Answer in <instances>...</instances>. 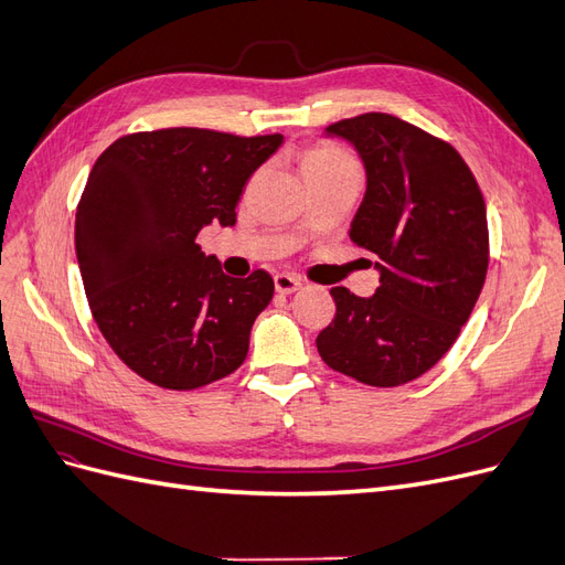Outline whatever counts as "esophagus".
<instances>
[{"instance_id":"34e87169","label":"esophagus","mask_w":565,"mask_h":565,"mask_svg":"<svg viewBox=\"0 0 565 565\" xmlns=\"http://www.w3.org/2000/svg\"><path fill=\"white\" fill-rule=\"evenodd\" d=\"M273 282H276V292L278 295H292V292H297V289L301 287L299 278L289 276V273H278V276L273 278Z\"/></svg>"}]
</instances>
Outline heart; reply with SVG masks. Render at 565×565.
Here are the masks:
<instances>
[{
	"label": "heart",
	"mask_w": 565,
	"mask_h": 565,
	"mask_svg": "<svg viewBox=\"0 0 565 565\" xmlns=\"http://www.w3.org/2000/svg\"><path fill=\"white\" fill-rule=\"evenodd\" d=\"M339 169H355V162L347 156L341 148L320 143L306 152L301 160V172L306 174H328V172H339Z\"/></svg>",
	"instance_id": "1"
}]
</instances>
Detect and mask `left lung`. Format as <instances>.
I'll use <instances>...</instances> for the list:
<instances>
[{"instance_id":"obj_1","label":"left lung","mask_w":565,"mask_h":565,"mask_svg":"<svg viewBox=\"0 0 565 565\" xmlns=\"http://www.w3.org/2000/svg\"><path fill=\"white\" fill-rule=\"evenodd\" d=\"M324 134L349 141L365 167L349 235L374 254L380 287L372 297L330 289L337 313L318 353L347 377L401 386L448 353L481 295L486 202L459 152L401 117L365 113Z\"/></svg>"}]
</instances>
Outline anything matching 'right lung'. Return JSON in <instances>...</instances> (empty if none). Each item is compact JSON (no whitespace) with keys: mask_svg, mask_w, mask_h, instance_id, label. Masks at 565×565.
<instances>
[{"mask_svg":"<svg viewBox=\"0 0 565 565\" xmlns=\"http://www.w3.org/2000/svg\"><path fill=\"white\" fill-rule=\"evenodd\" d=\"M282 141L174 127L100 152L77 204L75 252L100 334L139 377L188 391L243 365L273 278L226 276L195 237L235 224L247 179Z\"/></svg>","mask_w":565,"mask_h":565,"instance_id":"obj_1","label":"right lung"}]
</instances>
